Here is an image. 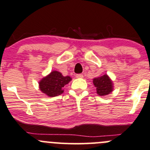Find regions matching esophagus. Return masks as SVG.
<instances>
[{
    "instance_id": "1",
    "label": "esophagus",
    "mask_w": 150,
    "mask_h": 150,
    "mask_svg": "<svg viewBox=\"0 0 150 150\" xmlns=\"http://www.w3.org/2000/svg\"><path fill=\"white\" fill-rule=\"evenodd\" d=\"M76 78H83V74H77Z\"/></svg>"
}]
</instances>
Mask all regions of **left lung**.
I'll return each mask as SVG.
<instances>
[{"mask_svg":"<svg viewBox=\"0 0 150 150\" xmlns=\"http://www.w3.org/2000/svg\"><path fill=\"white\" fill-rule=\"evenodd\" d=\"M93 85L96 88V92L99 96H105L109 94L113 90L111 80L107 75L93 79Z\"/></svg>","mask_w":150,"mask_h":150,"instance_id":"left-lung-1","label":"left lung"}]
</instances>
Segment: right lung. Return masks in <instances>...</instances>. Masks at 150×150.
<instances>
[{
  "mask_svg": "<svg viewBox=\"0 0 150 150\" xmlns=\"http://www.w3.org/2000/svg\"><path fill=\"white\" fill-rule=\"evenodd\" d=\"M70 80V77H64L59 72L52 71L39 82V88L47 96L54 97L62 93L64 86Z\"/></svg>",
  "mask_w": 150,
  "mask_h": 150,
  "instance_id": "right-lung-1",
  "label": "right lung"
}]
</instances>
